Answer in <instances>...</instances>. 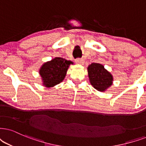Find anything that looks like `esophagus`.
I'll use <instances>...</instances> for the list:
<instances>
[{
    "label": "esophagus",
    "mask_w": 146,
    "mask_h": 146,
    "mask_svg": "<svg viewBox=\"0 0 146 146\" xmlns=\"http://www.w3.org/2000/svg\"><path fill=\"white\" fill-rule=\"evenodd\" d=\"M75 62L78 64H84V59H80V58H78V59L75 60Z\"/></svg>",
    "instance_id": "1"
}]
</instances>
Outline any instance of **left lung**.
<instances>
[{
  "label": "left lung",
  "mask_w": 146,
  "mask_h": 146,
  "mask_svg": "<svg viewBox=\"0 0 146 146\" xmlns=\"http://www.w3.org/2000/svg\"><path fill=\"white\" fill-rule=\"evenodd\" d=\"M90 84L96 90L104 92L112 85L113 77L102 64L92 63L88 67Z\"/></svg>",
  "instance_id": "obj_1"
}]
</instances>
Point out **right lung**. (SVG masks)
I'll use <instances>...</instances> for the list:
<instances>
[{"instance_id":"add662e5","label":"right lung","mask_w":146,"mask_h":146,"mask_svg":"<svg viewBox=\"0 0 146 146\" xmlns=\"http://www.w3.org/2000/svg\"><path fill=\"white\" fill-rule=\"evenodd\" d=\"M71 64H73V62L60 57H55L50 61L44 62L39 70L43 86L52 88L62 82Z\"/></svg>"}]
</instances>
